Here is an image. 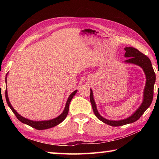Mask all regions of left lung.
Wrapping results in <instances>:
<instances>
[{
  "mask_svg": "<svg viewBox=\"0 0 159 159\" xmlns=\"http://www.w3.org/2000/svg\"><path fill=\"white\" fill-rule=\"evenodd\" d=\"M124 50L126 51L124 57L128 58L127 60L124 61V62L133 63L134 65L140 66L143 69L145 74H146V83L143 92V100L139 109H137V110L131 116L128 117L126 119L118 121L109 120L104 118L99 114L98 111L97 110L95 100L93 99V92L90 89V102L92 104L94 114L100 121L111 126H123L125 124L133 123L135 121L138 120L148 108L150 106L153 99L154 86L155 80H156V75H155L152 65L150 59L146 55H143L142 52H141L136 48H133V47H126V48H124Z\"/></svg>",
  "mask_w": 159,
  "mask_h": 159,
  "instance_id": "obj_1",
  "label": "left lung"
}]
</instances>
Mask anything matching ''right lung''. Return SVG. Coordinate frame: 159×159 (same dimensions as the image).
<instances>
[{
    "label": "right lung",
    "mask_w": 159,
    "mask_h": 159,
    "mask_svg": "<svg viewBox=\"0 0 159 159\" xmlns=\"http://www.w3.org/2000/svg\"><path fill=\"white\" fill-rule=\"evenodd\" d=\"M7 80V77L5 79ZM7 83V81H5ZM77 92V90H75L74 92H73L72 93L70 94L68 99L67 100V102L66 104L65 109H64L63 111L62 112V113L58 117H57L56 118H54L52 120H45V121H33V120H30L26 119V118L22 116H20V114L18 113V112H16V111L13 109V107L11 106V103H10L9 100V98H8V94H7V90H5V98H6V100L7 102L8 106L10 107V109H11V111H13V113L15 114V116H16V117L21 121V122L27 124L29 126H31L33 128H35L37 130H44V129H48V128H52L54 126H57V125L59 124L60 123H61L62 121L66 119V117L67 116V113H68V111H69V105L70 103L72 100V98L75 95L76 93Z\"/></svg>",
    "instance_id": "1"
}]
</instances>
